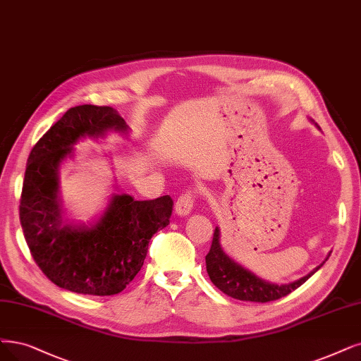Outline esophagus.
<instances>
[{
  "label": "esophagus",
  "mask_w": 361,
  "mask_h": 361,
  "mask_svg": "<svg viewBox=\"0 0 361 361\" xmlns=\"http://www.w3.org/2000/svg\"><path fill=\"white\" fill-rule=\"evenodd\" d=\"M193 202H195V192L189 190V192L183 193L177 199V204H176L177 214L178 216H189L192 208H193Z\"/></svg>",
  "instance_id": "34e87169"
}]
</instances>
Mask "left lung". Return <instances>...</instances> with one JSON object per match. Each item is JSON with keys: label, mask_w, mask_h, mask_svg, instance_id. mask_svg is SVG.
<instances>
[{"label": "left lung", "mask_w": 361, "mask_h": 361, "mask_svg": "<svg viewBox=\"0 0 361 361\" xmlns=\"http://www.w3.org/2000/svg\"><path fill=\"white\" fill-rule=\"evenodd\" d=\"M205 262H207V272L209 275L212 284H214L217 288H220L224 295H228L238 300L260 302V303L276 300L290 295L293 290L300 287L306 279L311 278L324 264L323 262L306 276L288 284L278 286L269 281H264V279L256 276L248 269H244L241 264L233 262L228 255H224V251L221 250V245H220L219 228H216L214 231L212 244H211L209 252L205 257Z\"/></svg>", "instance_id": "obj_1"}]
</instances>
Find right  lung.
Returning <instances> with one entry per match:
<instances>
[{
	"label": "right lung",
	"mask_w": 361,
	"mask_h": 361,
	"mask_svg": "<svg viewBox=\"0 0 361 361\" xmlns=\"http://www.w3.org/2000/svg\"><path fill=\"white\" fill-rule=\"evenodd\" d=\"M128 132L111 106L78 105L38 140L26 164L19 217L25 241L38 268L61 288L80 295H117L140 272L152 236L166 228L171 196L135 201L113 195L102 217L90 226L62 223L59 166L83 137Z\"/></svg>",
	"instance_id": "1"
}]
</instances>
